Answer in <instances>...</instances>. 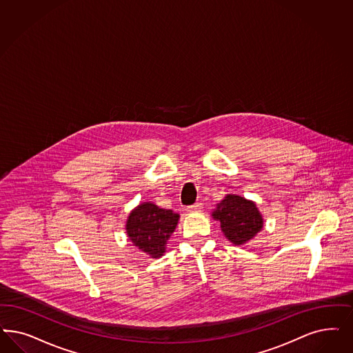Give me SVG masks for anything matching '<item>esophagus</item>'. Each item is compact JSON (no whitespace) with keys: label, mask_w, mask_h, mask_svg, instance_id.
I'll return each mask as SVG.
<instances>
[{"label":"esophagus","mask_w":353,"mask_h":353,"mask_svg":"<svg viewBox=\"0 0 353 353\" xmlns=\"http://www.w3.org/2000/svg\"><path fill=\"white\" fill-rule=\"evenodd\" d=\"M188 210L190 211V212H193V211H201L202 210V203H194L193 206L188 207Z\"/></svg>","instance_id":"34e87169"}]
</instances>
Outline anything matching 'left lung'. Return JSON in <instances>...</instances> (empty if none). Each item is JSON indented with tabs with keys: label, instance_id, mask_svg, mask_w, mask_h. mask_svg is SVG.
<instances>
[{
	"label": "left lung",
	"instance_id": "obj_1",
	"mask_svg": "<svg viewBox=\"0 0 353 353\" xmlns=\"http://www.w3.org/2000/svg\"><path fill=\"white\" fill-rule=\"evenodd\" d=\"M211 216L219 221L223 234L234 246L253 240L265 224L256 202L237 194L225 195Z\"/></svg>",
	"mask_w": 353,
	"mask_h": 353
}]
</instances>
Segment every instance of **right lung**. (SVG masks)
I'll return each instance as SVG.
<instances>
[{
	"label": "right lung",
	"mask_w": 353,
	"mask_h": 353,
	"mask_svg": "<svg viewBox=\"0 0 353 353\" xmlns=\"http://www.w3.org/2000/svg\"><path fill=\"white\" fill-rule=\"evenodd\" d=\"M180 215L160 208L152 202H142L133 208L126 219L125 230L129 240L150 258H160L176 230Z\"/></svg>",
	"instance_id": "1"
}]
</instances>
